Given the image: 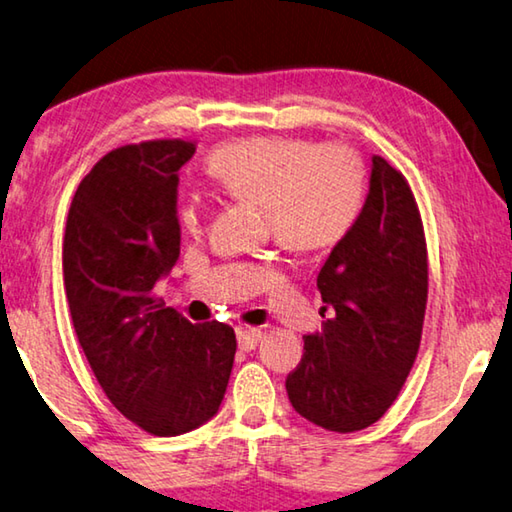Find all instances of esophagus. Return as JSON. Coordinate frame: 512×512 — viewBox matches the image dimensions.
Instances as JSON below:
<instances>
[{"mask_svg": "<svg viewBox=\"0 0 512 512\" xmlns=\"http://www.w3.org/2000/svg\"><path fill=\"white\" fill-rule=\"evenodd\" d=\"M237 339L241 351H253L262 339V328H250V326H239L237 328Z\"/></svg>", "mask_w": 512, "mask_h": 512, "instance_id": "obj_1", "label": "esophagus"}]
</instances>
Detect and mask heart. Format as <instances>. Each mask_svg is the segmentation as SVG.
<instances>
[{"mask_svg":"<svg viewBox=\"0 0 512 512\" xmlns=\"http://www.w3.org/2000/svg\"><path fill=\"white\" fill-rule=\"evenodd\" d=\"M209 173L232 198L264 207L266 227L280 246L319 253L337 246L362 214L367 177L346 145H321L300 136H250L225 143L207 161ZM207 205L189 196L182 225L200 232Z\"/></svg>","mask_w":512,"mask_h":512,"instance_id":"obj_1","label":"heart"}]
</instances>
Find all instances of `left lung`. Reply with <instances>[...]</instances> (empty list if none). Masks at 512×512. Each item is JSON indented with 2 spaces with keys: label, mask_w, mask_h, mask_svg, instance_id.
<instances>
[{
  "label": "left lung",
  "mask_w": 512,
  "mask_h": 512,
  "mask_svg": "<svg viewBox=\"0 0 512 512\" xmlns=\"http://www.w3.org/2000/svg\"><path fill=\"white\" fill-rule=\"evenodd\" d=\"M358 223L316 278L332 312L305 335L287 376L294 410L335 433L362 431L385 415L415 364L428 300L424 223L401 170L373 157Z\"/></svg>",
  "instance_id": "obj_1"
}]
</instances>
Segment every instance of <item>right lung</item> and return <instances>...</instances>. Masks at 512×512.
Masks as SVG:
<instances>
[{"instance_id": "1", "label": "right lung", "mask_w": 512, "mask_h": 512, "mask_svg": "<svg viewBox=\"0 0 512 512\" xmlns=\"http://www.w3.org/2000/svg\"><path fill=\"white\" fill-rule=\"evenodd\" d=\"M193 152V141L166 139L104 154L77 186L63 237L72 326L97 383L159 437L216 415L237 353L230 326L191 323L154 296L180 257L177 170Z\"/></svg>"}]
</instances>
